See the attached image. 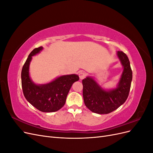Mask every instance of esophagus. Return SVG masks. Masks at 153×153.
I'll list each match as a JSON object with an SVG mask.
<instances>
[{
	"mask_svg": "<svg viewBox=\"0 0 153 153\" xmlns=\"http://www.w3.org/2000/svg\"><path fill=\"white\" fill-rule=\"evenodd\" d=\"M78 75H79L80 79L82 80V79H84V78L85 77V73L84 72H83V71H80L79 73V74H78Z\"/></svg>",
	"mask_w": 153,
	"mask_h": 153,
	"instance_id": "esophagus-1",
	"label": "esophagus"
}]
</instances>
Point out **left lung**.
Segmentation results:
<instances>
[{
  "label": "left lung",
  "mask_w": 153,
  "mask_h": 153,
  "mask_svg": "<svg viewBox=\"0 0 153 153\" xmlns=\"http://www.w3.org/2000/svg\"><path fill=\"white\" fill-rule=\"evenodd\" d=\"M117 56L123 71L116 87L105 90L91 76H87L82 80L84 103L92 112L109 114L118 108L128 98L132 81L130 62L127 55L123 52L118 51Z\"/></svg>",
  "instance_id": "1"
}]
</instances>
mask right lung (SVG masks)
Returning a JSON list of instances; mask_svg holds the SVG:
<instances>
[{
  "label": "right lung",
  "mask_w": 153,
  "mask_h": 153,
  "mask_svg": "<svg viewBox=\"0 0 153 153\" xmlns=\"http://www.w3.org/2000/svg\"><path fill=\"white\" fill-rule=\"evenodd\" d=\"M43 49L40 47L34 49L22 68L21 78L23 92L26 100L39 111L53 112L61 109L66 103L68 92L74 82L79 80L75 74L60 76L45 84H36L29 75V66L32 56Z\"/></svg>",
  "instance_id": "add662e5"
}]
</instances>
